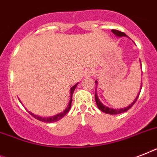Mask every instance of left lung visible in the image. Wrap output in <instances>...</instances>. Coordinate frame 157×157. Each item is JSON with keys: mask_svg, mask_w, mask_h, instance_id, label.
<instances>
[{"mask_svg": "<svg viewBox=\"0 0 157 157\" xmlns=\"http://www.w3.org/2000/svg\"><path fill=\"white\" fill-rule=\"evenodd\" d=\"M112 32L114 33L115 35L117 36H120V37H121V36H127L125 33H122V32H120V31L112 30ZM95 84H96V88H95L96 104H97V106H98V109L100 110V111H102L103 112H105V113H107V114H110V115L120 114V113H122V112H126V111H128V110H129L130 107H132V106H133V105L135 103V102H136L137 99H138V98H139V94H140V92H141V90H140L139 94H138V96L136 97V98L134 99V102H133L131 104L129 105V106H128L127 107L124 108V109H123V108H122V109H112V108H110V107H106L105 105H103V103H101L100 101H99V99H98V95H97V94H96V93H97V85H98V81H95ZM141 89H142V86H141Z\"/></svg>", "mask_w": 157, "mask_h": 157, "instance_id": "8db88e82", "label": "left lung"}]
</instances>
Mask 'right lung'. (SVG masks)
Returning a JSON list of instances; mask_svg holds the SVG:
<instances>
[{
  "label": "right lung",
  "mask_w": 157,
  "mask_h": 157,
  "mask_svg": "<svg viewBox=\"0 0 157 157\" xmlns=\"http://www.w3.org/2000/svg\"><path fill=\"white\" fill-rule=\"evenodd\" d=\"M77 85H78V83L76 84V85H75L74 86H72V87L71 88V90H70L71 94H70V101H69L68 106H67V107L66 109L64 110L63 112H61V113H59V114L56 115V116H54V117H39V116H36V115L33 114V113H31L30 112H29V113H30V114L32 115L34 118H36V119L38 120V121H40L46 122V123H51V122L58 121H59L60 119H62L63 117H65V115L69 112V110H70V108H71V101H72V94H73L74 90H75V89L76 88V86H77Z\"/></svg>",
  "instance_id": "1"
}]
</instances>
